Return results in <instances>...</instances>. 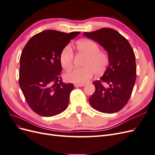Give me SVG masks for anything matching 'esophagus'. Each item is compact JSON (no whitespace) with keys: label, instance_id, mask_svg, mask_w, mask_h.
Listing matches in <instances>:
<instances>
[{"label":"esophagus","instance_id":"34e87169","mask_svg":"<svg viewBox=\"0 0 155 155\" xmlns=\"http://www.w3.org/2000/svg\"><path fill=\"white\" fill-rule=\"evenodd\" d=\"M85 85V84H74V87H83Z\"/></svg>","mask_w":155,"mask_h":155}]
</instances>
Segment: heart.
I'll return each mask as SVG.
<instances>
[{
	"instance_id": "1",
	"label": "heart",
	"mask_w": 155,
	"mask_h": 155,
	"mask_svg": "<svg viewBox=\"0 0 155 155\" xmlns=\"http://www.w3.org/2000/svg\"><path fill=\"white\" fill-rule=\"evenodd\" d=\"M78 55L85 56L83 68H77L64 75L66 81L77 84H83L91 81L94 75L101 76L109 67L110 57L107 51L100 50L96 42L91 39H82L76 44ZM74 54L70 45L64 46L59 55V62L63 69L70 70L74 64Z\"/></svg>"
}]
</instances>
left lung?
Here are the masks:
<instances>
[{
    "mask_svg": "<svg viewBox=\"0 0 155 155\" xmlns=\"http://www.w3.org/2000/svg\"><path fill=\"white\" fill-rule=\"evenodd\" d=\"M83 34L101 45L110 57L104 76L93 82L96 90L89 98V103L104 113L118 112L127 104L135 83L137 65L134 51L123 35L109 28ZM105 84H107V87Z\"/></svg>",
    "mask_w": 155,
    "mask_h": 155,
    "instance_id": "obj_1",
    "label": "left lung"
}]
</instances>
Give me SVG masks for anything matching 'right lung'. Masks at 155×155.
<instances>
[{
	"label": "right lung",
	"instance_id": "obj_1",
	"mask_svg": "<svg viewBox=\"0 0 155 155\" xmlns=\"http://www.w3.org/2000/svg\"><path fill=\"white\" fill-rule=\"evenodd\" d=\"M79 33L45 30L33 36L23 48L18 83L28 105L37 114L53 116L67 109L74 86L63 83L59 76V55Z\"/></svg>",
	"mask_w": 155,
	"mask_h": 155
}]
</instances>
